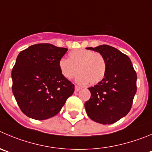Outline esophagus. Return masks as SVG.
<instances>
[{
  "label": "esophagus",
  "mask_w": 152,
  "mask_h": 152,
  "mask_svg": "<svg viewBox=\"0 0 152 152\" xmlns=\"http://www.w3.org/2000/svg\"><path fill=\"white\" fill-rule=\"evenodd\" d=\"M80 89H81V87L77 86V85H75V92H78V91H80Z\"/></svg>",
  "instance_id": "esophagus-1"
}]
</instances>
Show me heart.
Segmentation results:
<instances>
[{
  "label": "heart",
  "instance_id": "1",
  "mask_svg": "<svg viewBox=\"0 0 152 152\" xmlns=\"http://www.w3.org/2000/svg\"><path fill=\"white\" fill-rule=\"evenodd\" d=\"M58 67L61 75L70 80L80 72L76 81L80 84H97L104 79L107 64L103 56L87 49H75L69 52V59L61 58Z\"/></svg>",
  "mask_w": 152,
  "mask_h": 152
}]
</instances>
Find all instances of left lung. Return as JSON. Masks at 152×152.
Returning <instances> with one entry per match:
<instances>
[{
	"label": "left lung",
	"instance_id": "obj_1",
	"mask_svg": "<svg viewBox=\"0 0 152 152\" xmlns=\"http://www.w3.org/2000/svg\"><path fill=\"white\" fill-rule=\"evenodd\" d=\"M86 48L100 53L107 64L103 80L88 88L91 97L84 104L86 113L98 123H115L131 110L137 92V73L129 57L112 46Z\"/></svg>",
	"mask_w": 152,
	"mask_h": 152
}]
</instances>
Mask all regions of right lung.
I'll use <instances>...</instances> for the list:
<instances>
[{"label": "right lung", "mask_w": 152, "mask_h": 152, "mask_svg": "<svg viewBox=\"0 0 152 152\" xmlns=\"http://www.w3.org/2000/svg\"><path fill=\"white\" fill-rule=\"evenodd\" d=\"M65 48L48 43L31 45L21 50L12 71V93L23 113L36 120L57 115L75 85L65 78L59 60L67 52Z\"/></svg>", "instance_id": "obj_1"}]
</instances>
